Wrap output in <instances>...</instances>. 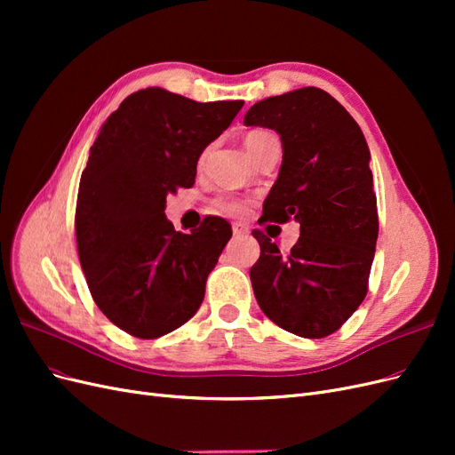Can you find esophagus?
<instances>
[{
	"mask_svg": "<svg viewBox=\"0 0 455 455\" xmlns=\"http://www.w3.org/2000/svg\"><path fill=\"white\" fill-rule=\"evenodd\" d=\"M233 235H235V237L249 235V228L243 226V224H233Z\"/></svg>",
	"mask_w": 455,
	"mask_h": 455,
	"instance_id": "34e87169",
	"label": "esophagus"
}]
</instances>
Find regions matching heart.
I'll use <instances>...</instances> for the list:
<instances>
[{"label": "heart", "mask_w": 455, "mask_h": 455, "mask_svg": "<svg viewBox=\"0 0 455 455\" xmlns=\"http://www.w3.org/2000/svg\"><path fill=\"white\" fill-rule=\"evenodd\" d=\"M271 139H275V136L267 131H251L244 136V146H246V149H249V154L254 157L259 151V148ZM212 211H216L220 214H226V216H239L246 211V203L237 197L222 196V197H216L212 201Z\"/></svg>", "instance_id": "1"}]
</instances>
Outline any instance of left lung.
Listing matches in <instances>:
<instances>
[{
	"instance_id": "left-lung-1",
	"label": "left lung",
	"mask_w": 455,
	"mask_h": 455,
	"mask_svg": "<svg viewBox=\"0 0 455 455\" xmlns=\"http://www.w3.org/2000/svg\"><path fill=\"white\" fill-rule=\"evenodd\" d=\"M244 125L277 131L283 164L264 220H296L299 239L283 254L254 229L259 258L251 281L259 309L286 332L326 338L363 304L378 241L370 149L356 121L316 87L256 102Z\"/></svg>"
}]
</instances>
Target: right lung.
Masks as SVG:
<instances>
[{
  "label": "right lung",
  "mask_w": 455,
  "mask_h": 455,
  "mask_svg": "<svg viewBox=\"0 0 455 455\" xmlns=\"http://www.w3.org/2000/svg\"><path fill=\"white\" fill-rule=\"evenodd\" d=\"M243 104L142 89L108 117L91 148L76 204L79 261L94 304L134 338L169 334L201 306L231 226L206 216L196 231H176L164 203L194 186L203 149Z\"/></svg>",
  "instance_id": "obj_1"
}]
</instances>
